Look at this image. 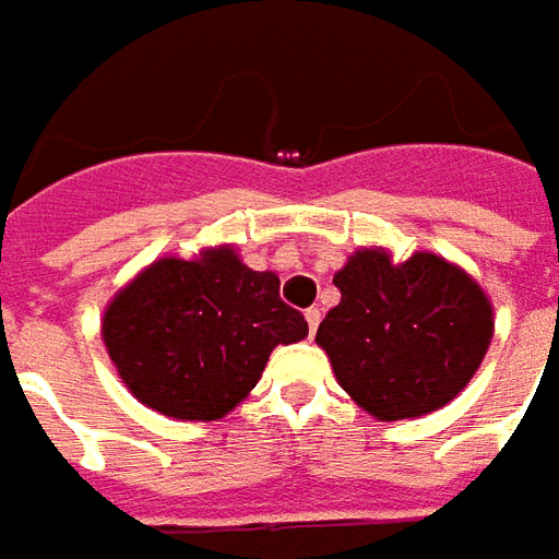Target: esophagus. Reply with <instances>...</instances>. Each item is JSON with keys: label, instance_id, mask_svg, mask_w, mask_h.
<instances>
[{"label": "esophagus", "instance_id": "34e87169", "mask_svg": "<svg viewBox=\"0 0 559 559\" xmlns=\"http://www.w3.org/2000/svg\"><path fill=\"white\" fill-rule=\"evenodd\" d=\"M304 316H307V324H310V334H316V328H319V319H322L319 307H310V310L304 312Z\"/></svg>", "mask_w": 559, "mask_h": 559}]
</instances>
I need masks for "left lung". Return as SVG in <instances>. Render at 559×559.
I'll return each mask as SVG.
<instances>
[{"mask_svg": "<svg viewBox=\"0 0 559 559\" xmlns=\"http://www.w3.org/2000/svg\"><path fill=\"white\" fill-rule=\"evenodd\" d=\"M340 304L316 331L336 382L382 421L433 413L473 379L493 336L485 292L430 252L391 264L364 249L334 276Z\"/></svg>", "mask_w": 559, "mask_h": 559, "instance_id": "left-lung-1", "label": "left lung"}]
</instances>
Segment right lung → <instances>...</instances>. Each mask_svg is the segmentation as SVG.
<instances>
[{"label": "right lung", "instance_id": "1", "mask_svg": "<svg viewBox=\"0 0 559 559\" xmlns=\"http://www.w3.org/2000/svg\"><path fill=\"white\" fill-rule=\"evenodd\" d=\"M102 336L141 403L213 421L255 388L273 346L307 336V322L280 298L273 273L219 247L195 261L150 264L110 300Z\"/></svg>", "mask_w": 559, "mask_h": 559}]
</instances>
